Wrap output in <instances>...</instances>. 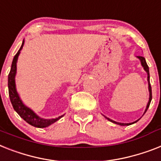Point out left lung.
Instances as JSON below:
<instances>
[{
    "mask_svg": "<svg viewBox=\"0 0 161 161\" xmlns=\"http://www.w3.org/2000/svg\"><path fill=\"white\" fill-rule=\"evenodd\" d=\"M137 58L140 59V61H141V64H142V66L143 67V69H144L145 71L146 72V74H147V81H148V89H149V101H148V103H147V105H146V110H145V112H144V114H145L146 111H147V109L149 108V106H150V104H151V99H152L151 87V83H150V72H149V67H148V65H147V64H146V58H145L144 57H142V56H137ZM104 117H105V116H104ZM105 118L108 119V121H110L111 122H112V123L117 124V125H120V126H130V125H131V124H134V123H136V122H137V121H139L140 119H141V118H139L138 120H136V121H133V122H131V123H121V122H117V121H112V119L108 118V117H105Z\"/></svg>",
    "mask_w": 161,
    "mask_h": 161,
    "instance_id": "left-lung-1",
    "label": "left lung"
}]
</instances>
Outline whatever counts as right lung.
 Listing matches in <instances>:
<instances>
[{"mask_svg": "<svg viewBox=\"0 0 161 161\" xmlns=\"http://www.w3.org/2000/svg\"><path fill=\"white\" fill-rule=\"evenodd\" d=\"M25 40H23L21 46H20L19 49L15 55L14 58H13L10 74L8 75L9 96H10V102H11L14 110L19 115V117L24 119L27 123H29L31 126H35V127H47V126H50L53 123H54L55 121H58L61 117L64 116V114L61 115V116L56 117V118H42V117H39L33 110H31V108L25 105L24 103L22 102V100L19 97V93H18L16 90V85H15V75H16L17 60H18V57H19V53H20V50L23 48Z\"/></svg>", "mask_w": 161, "mask_h": 161, "instance_id": "obj_1", "label": "right lung"}]
</instances>
